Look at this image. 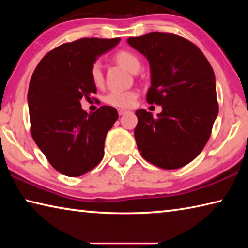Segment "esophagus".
I'll return each instance as SVG.
<instances>
[{
  "instance_id": "1",
  "label": "esophagus",
  "mask_w": 248,
  "mask_h": 248,
  "mask_svg": "<svg viewBox=\"0 0 248 248\" xmlns=\"http://www.w3.org/2000/svg\"><path fill=\"white\" fill-rule=\"evenodd\" d=\"M127 110H124V109H118V114H119V116H123V115H124V114H127Z\"/></svg>"
}]
</instances>
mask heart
Listing matches in <instances>:
<instances>
[{
  "label": "heart",
  "mask_w": 248,
  "mask_h": 248,
  "mask_svg": "<svg viewBox=\"0 0 248 248\" xmlns=\"http://www.w3.org/2000/svg\"><path fill=\"white\" fill-rule=\"evenodd\" d=\"M115 60L121 64L124 68L132 73H136L141 68V62L136 54L128 50H121L115 54ZM91 79L94 83V85L100 86L103 84L104 77L102 66L98 62L91 66ZM138 97V93L136 91H119V90H112L109 92L105 97V102L108 105H111L114 107L119 108H129L133 106L134 102Z\"/></svg>",
  "instance_id": "obj_1"
}]
</instances>
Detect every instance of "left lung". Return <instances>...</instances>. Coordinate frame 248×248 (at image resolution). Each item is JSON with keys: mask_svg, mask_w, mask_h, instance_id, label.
<instances>
[{"mask_svg": "<svg viewBox=\"0 0 248 248\" xmlns=\"http://www.w3.org/2000/svg\"><path fill=\"white\" fill-rule=\"evenodd\" d=\"M127 41L149 61L146 100L162 106L157 118L136 111L138 149L151 164L179 169L198 156L211 134L219 112L215 72L201 50L180 36L150 32Z\"/></svg>", "mask_w": 248, "mask_h": 248, "instance_id": "left-lung-1", "label": "left lung"}]
</instances>
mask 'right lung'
<instances>
[{"label":"right lung","mask_w":248,"mask_h":248,"mask_svg":"<svg viewBox=\"0 0 248 248\" xmlns=\"http://www.w3.org/2000/svg\"><path fill=\"white\" fill-rule=\"evenodd\" d=\"M120 38H82L59 46L41 59L28 90L31 136L59 173L78 177L102 161L107 132L118 119L111 106L87 114L82 98L96 94L91 66Z\"/></svg>","instance_id":"add662e5"}]
</instances>
